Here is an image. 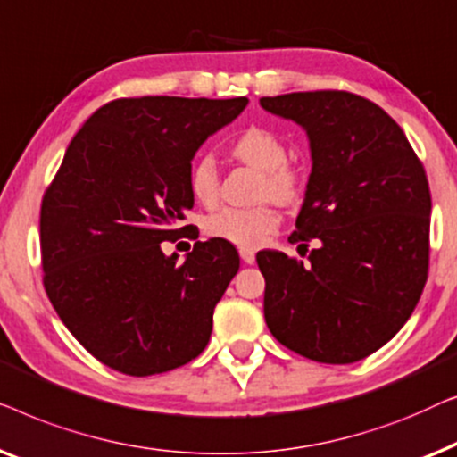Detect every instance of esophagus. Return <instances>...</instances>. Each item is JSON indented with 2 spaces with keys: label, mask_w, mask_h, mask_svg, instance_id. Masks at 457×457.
<instances>
[{
  "label": "esophagus",
  "mask_w": 457,
  "mask_h": 457,
  "mask_svg": "<svg viewBox=\"0 0 457 457\" xmlns=\"http://www.w3.org/2000/svg\"><path fill=\"white\" fill-rule=\"evenodd\" d=\"M240 259H242L244 262H246V265H253L254 259H256L254 250H250V248H240Z\"/></svg>",
  "instance_id": "esophagus-1"
}]
</instances>
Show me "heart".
Returning <instances> with one entry per match:
<instances>
[{"label":"heart","mask_w":457,"mask_h":457,"mask_svg":"<svg viewBox=\"0 0 457 457\" xmlns=\"http://www.w3.org/2000/svg\"><path fill=\"white\" fill-rule=\"evenodd\" d=\"M231 155L237 162L262 171L261 196L278 203H294L302 192L300 167L287 162V146L279 134L262 126H250L231 143ZM188 186L192 196L204 207L220 198V171L213 157L204 155L192 165ZM281 215L273 204H259L253 209L226 207L204 221V234L220 237L244 248L261 246L279 228Z\"/></svg>","instance_id":"1"}]
</instances>
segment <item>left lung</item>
I'll use <instances>...</instances> for the list:
<instances>
[{
	"instance_id": "left-lung-1",
	"label": "left lung",
	"mask_w": 457,
	"mask_h": 457,
	"mask_svg": "<svg viewBox=\"0 0 457 457\" xmlns=\"http://www.w3.org/2000/svg\"><path fill=\"white\" fill-rule=\"evenodd\" d=\"M300 124L312 171L292 244L302 262L262 250L265 320L279 344L325 364L358 362L389 342L428 273L430 190L406 134L375 103L345 91L262 97Z\"/></svg>"
}]
</instances>
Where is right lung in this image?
<instances>
[{
  "label": "right lung",
  "mask_w": 457,
  "mask_h": 457,
  "mask_svg": "<svg viewBox=\"0 0 457 457\" xmlns=\"http://www.w3.org/2000/svg\"><path fill=\"white\" fill-rule=\"evenodd\" d=\"M246 97H130L76 132L41 203L43 286L70 333L109 369L149 377L207 348L213 311L240 269L226 240L184 261L162 242L192 209V157Z\"/></svg>",
  "instance_id": "add662e5"
}]
</instances>
